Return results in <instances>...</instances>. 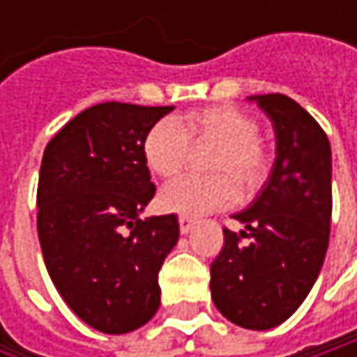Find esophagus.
I'll use <instances>...</instances> for the list:
<instances>
[{"label":"esophagus","mask_w":357,"mask_h":357,"mask_svg":"<svg viewBox=\"0 0 357 357\" xmlns=\"http://www.w3.org/2000/svg\"><path fill=\"white\" fill-rule=\"evenodd\" d=\"M178 221H179V231H181V234H190V231H192V227L196 225V221H194L192 217H188V215H181Z\"/></svg>","instance_id":"esophagus-1"}]
</instances>
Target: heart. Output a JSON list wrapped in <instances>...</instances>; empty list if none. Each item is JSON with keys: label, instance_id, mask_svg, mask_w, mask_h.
I'll return each instance as SVG.
<instances>
[{"label": "heart", "instance_id": "heart-1", "mask_svg": "<svg viewBox=\"0 0 357 357\" xmlns=\"http://www.w3.org/2000/svg\"><path fill=\"white\" fill-rule=\"evenodd\" d=\"M190 142H217L211 155V176H185L167 183L161 204L183 215H204L236 202L240 190H256L268 172V155L258 140V123L231 105H208L183 113L178 121L159 119L144 136L142 153L149 169L159 178H174L183 169Z\"/></svg>", "mask_w": 357, "mask_h": 357}]
</instances>
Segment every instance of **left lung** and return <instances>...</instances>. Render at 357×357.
I'll return each instance as SVG.
<instances>
[{"mask_svg":"<svg viewBox=\"0 0 357 357\" xmlns=\"http://www.w3.org/2000/svg\"><path fill=\"white\" fill-rule=\"evenodd\" d=\"M275 130V163L246 211V231L223 229L211 264V296L234 324L266 331L285 322L310 294L331 231V144L319 121L285 95L248 97ZM248 237L250 245H242Z\"/></svg>","mask_w":357,"mask_h":357,"instance_id":"obj_1","label":"left lung"}]
</instances>
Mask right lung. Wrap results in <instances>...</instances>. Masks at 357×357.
Segmentation results:
<instances>
[{
    "instance_id": "1",
    "label": "right lung",
    "mask_w": 357,
    "mask_h": 357,
    "mask_svg": "<svg viewBox=\"0 0 357 357\" xmlns=\"http://www.w3.org/2000/svg\"><path fill=\"white\" fill-rule=\"evenodd\" d=\"M174 107L99 103L43 153L36 229L49 277L89 326L123 335L161 304L159 271L179 240L176 215L140 217L155 196L146 132Z\"/></svg>"
}]
</instances>
